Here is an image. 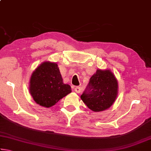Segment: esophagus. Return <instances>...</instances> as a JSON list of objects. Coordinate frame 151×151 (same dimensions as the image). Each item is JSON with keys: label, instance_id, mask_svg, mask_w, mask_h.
Instances as JSON below:
<instances>
[{"label": "esophagus", "instance_id": "esophagus-1", "mask_svg": "<svg viewBox=\"0 0 151 151\" xmlns=\"http://www.w3.org/2000/svg\"><path fill=\"white\" fill-rule=\"evenodd\" d=\"M81 88L80 86H75V91L76 92V93H81Z\"/></svg>", "mask_w": 151, "mask_h": 151}]
</instances>
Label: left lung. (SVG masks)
I'll return each mask as SVG.
<instances>
[{"mask_svg":"<svg viewBox=\"0 0 151 151\" xmlns=\"http://www.w3.org/2000/svg\"><path fill=\"white\" fill-rule=\"evenodd\" d=\"M118 83L109 70H97L91 76L81 98L86 105L94 112L109 109L115 101Z\"/></svg>","mask_w":151,"mask_h":151,"instance_id":"8db88e82","label":"left lung"}]
</instances>
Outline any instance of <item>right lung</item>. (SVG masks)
I'll use <instances>...</instances> for the list:
<instances>
[{
	"instance_id": "obj_1",
	"label": "right lung",
	"mask_w": 151,
	"mask_h": 151,
	"mask_svg": "<svg viewBox=\"0 0 151 151\" xmlns=\"http://www.w3.org/2000/svg\"><path fill=\"white\" fill-rule=\"evenodd\" d=\"M29 90L36 103L48 108L69 94L71 88L64 84L57 64L45 62L33 72Z\"/></svg>"
}]
</instances>
